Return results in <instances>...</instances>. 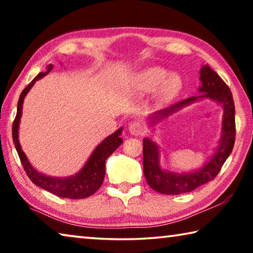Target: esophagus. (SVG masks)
Returning a JSON list of instances; mask_svg holds the SVG:
<instances>
[{
    "instance_id": "esophagus-1",
    "label": "esophagus",
    "mask_w": 253,
    "mask_h": 253,
    "mask_svg": "<svg viewBox=\"0 0 253 253\" xmlns=\"http://www.w3.org/2000/svg\"><path fill=\"white\" fill-rule=\"evenodd\" d=\"M128 131L130 132L131 135L134 136H139L142 135L144 132V126L143 124L138 122V121H135V122H131L129 124V126H128Z\"/></svg>"
}]
</instances>
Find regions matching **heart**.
I'll list each match as a JSON object with an SVG mask.
<instances>
[{"label":"heart","mask_w":253,"mask_h":253,"mask_svg":"<svg viewBox=\"0 0 253 253\" xmlns=\"http://www.w3.org/2000/svg\"><path fill=\"white\" fill-rule=\"evenodd\" d=\"M137 88L143 92L157 90V97L162 100H168L174 97L182 87V79L177 74H170L164 68L151 67L140 71L136 76Z\"/></svg>","instance_id":"b5f03b06"}]
</instances>
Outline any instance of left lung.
<instances>
[{"label":"left lung","mask_w":253,"mask_h":253,"mask_svg":"<svg viewBox=\"0 0 253 253\" xmlns=\"http://www.w3.org/2000/svg\"><path fill=\"white\" fill-rule=\"evenodd\" d=\"M201 85L199 96L187 98L168 108L157 110L147 117L151 129L154 131L158 123H162L191 106L194 102L209 99L222 107L223 116L221 124V136L217 146L203 166L193 170H172L161 165V146L153 139L144 137L143 139V166L145 178L154 191L166 195H177L195 190L207 184L219 174L222 165L232 152L235 139V110L232 93L228 85L215 71L208 65L200 69Z\"/></svg>","instance_id":"1"}]
</instances>
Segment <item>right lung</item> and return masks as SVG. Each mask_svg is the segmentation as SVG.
I'll return each instance as SVG.
<instances>
[{
  "instance_id": "obj_1",
  "label": "right lung",
  "mask_w": 253,
  "mask_h": 253,
  "mask_svg": "<svg viewBox=\"0 0 253 253\" xmlns=\"http://www.w3.org/2000/svg\"><path fill=\"white\" fill-rule=\"evenodd\" d=\"M52 65L46 66V70L44 72H40L31 81V84H28V87L24 88L23 91L21 92L18 101L16 116L13 126H12L13 143L25 173H27L32 183L36 184L37 186L43 188V190L48 191L54 195L60 196V198H67L72 200L85 199L88 196L95 194V192L98 191V188L101 186L102 182H104L106 173V160L123 144V139L121 138L123 127L118 128L116 131L109 136H107L105 139H102L97 145L96 148L93 149L83 168L74 175L66 177L49 176V175L41 173L37 169H34L31 163L28 160L25 153L23 152L22 147H21L19 140V128L21 116H22L23 102L24 98L27 97L28 92L31 90V88L36 84V81L40 80L44 76L48 75L52 70Z\"/></svg>"
}]
</instances>
